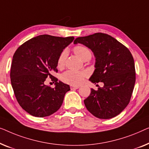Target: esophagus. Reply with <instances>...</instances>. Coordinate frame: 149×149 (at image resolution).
<instances>
[{
  "label": "esophagus",
  "instance_id": "esophagus-1",
  "mask_svg": "<svg viewBox=\"0 0 149 149\" xmlns=\"http://www.w3.org/2000/svg\"><path fill=\"white\" fill-rule=\"evenodd\" d=\"M70 88H71V89L72 90H75V89H78L79 88V86H74V85H72L70 86Z\"/></svg>",
  "mask_w": 149,
  "mask_h": 149
}]
</instances>
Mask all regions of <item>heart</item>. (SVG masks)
Wrapping results in <instances>:
<instances>
[{"mask_svg": "<svg viewBox=\"0 0 149 149\" xmlns=\"http://www.w3.org/2000/svg\"><path fill=\"white\" fill-rule=\"evenodd\" d=\"M74 53L82 61L86 57H91V53L90 50L84 46H77L74 49ZM67 54H68L67 51L65 50L58 56L57 60V66L58 68H62L63 67ZM85 76L86 73L84 72L68 70L65 72L63 74H62L61 78L65 83L72 85H77L82 82Z\"/></svg>", "mask_w": 149, "mask_h": 149, "instance_id": "obj_1", "label": "heart"}]
</instances>
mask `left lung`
I'll use <instances>...</instances> for the list:
<instances>
[{
	"label": "left lung",
	"instance_id": "left-lung-1",
	"mask_svg": "<svg viewBox=\"0 0 149 149\" xmlns=\"http://www.w3.org/2000/svg\"><path fill=\"white\" fill-rule=\"evenodd\" d=\"M86 46L95 57V70L89 80L102 82L98 91L91 88L84 100L88 111L99 119L117 116L128 104L136 81L135 65L128 49L111 36L96 33L77 38L74 44Z\"/></svg>",
	"mask_w": 149,
	"mask_h": 149
}]
</instances>
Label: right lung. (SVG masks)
<instances>
[{"mask_svg": "<svg viewBox=\"0 0 149 149\" xmlns=\"http://www.w3.org/2000/svg\"><path fill=\"white\" fill-rule=\"evenodd\" d=\"M74 37L40 35L29 40L13 56L11 81L18 103L29 114L43 117L53 114L62 105L70 86L52 75L57 72L58 56ZM47 77L56 83L52 89L44 84Z\"/></svg>", "mask_w": 149, "mask_h": 149, "instance_id": "add662e5", "label": "right lung"}]
</instances>
